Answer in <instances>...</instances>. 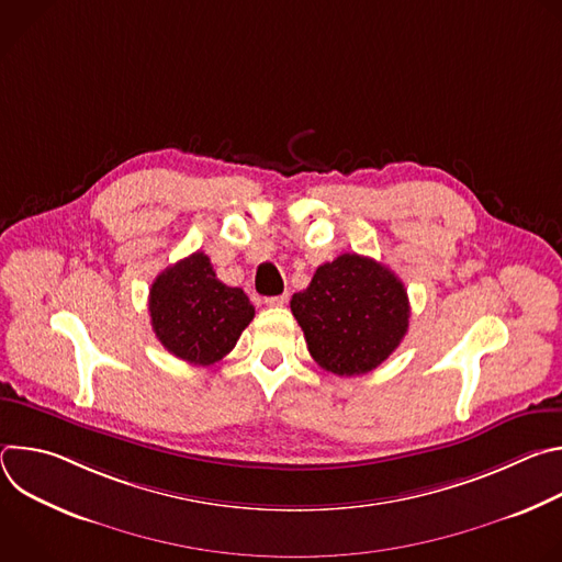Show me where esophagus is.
Wrapping results in <instances>:
<instances>
[{
    "label": "esophagus",
    "mask_w": 562,
    "mask_h": 562,
    "mask_svg": "<svg viewBox=\"0 0 562 562\" xmlns=\"http://www.w3.org/2000/svg\"><path fill=\"white\" fill-rule=\"evenodd\" d=\"M286 302H289V293L273 295V297H267V300H265V304H267V306H273V308H276V306H284Z\"/></svg>",
    "instance_id": "1"
}]
</instances>
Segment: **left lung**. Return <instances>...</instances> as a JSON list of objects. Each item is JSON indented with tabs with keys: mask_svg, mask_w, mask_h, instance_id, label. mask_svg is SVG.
<instances>
[{
	"mask_svg": "<svg viewBox=\"0 0 562 562\" xmlns=\"http://www.w3.org/2000/svg\"><path fill=\"white\" fill-rule=\"evenodd\" d=\"M311 358L336 375H360L382 364L409 329L407 289L384 265L342 254L317 267L291 297Z\"/></svg>",
	"mask_w": 562,
	"mask_h": 562,
	"instance_id": "obj_1",
	"label": "left lung"
}]
</instances>
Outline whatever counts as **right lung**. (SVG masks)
<instances>
[{
  "mask_svg": "<svg viewBox=\"0 0 562 562\" xmlns=\"http://www.w3.org/2000/svg\"><path fill=\"white\" fill-rule=\"evenodd\" d=\"M148 311L153 331L165 349L202 367L222 360L256 315L247 293L220 282L202 251L155 278Z\"/></svg>",
  "mask_w": 562,
  "mask_h": 562,
  "instance_id": "add662e5",
  "label": "right lung"
}]
</instances>
